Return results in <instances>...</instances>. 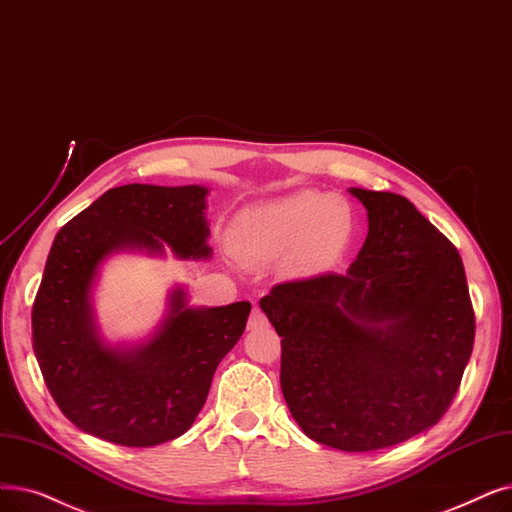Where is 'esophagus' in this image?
<instances>
[{"mask_svg":"<svg viewBox=\"0 0 512 512\" xmlns=\"http://www.w3.org/2000/svg\"><path fill=\"white\" fill-rule=\"evenodd\" d=\"M265 322H268V318L263 316V311H261L259 307H253L251 316H249V328H251V330L261 328V326H265Z\"/></svg>","mask_w":512,"mask_h":512,"instance_id":"esophagus-1","label":"esophagus"}]
</instances>
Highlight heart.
I'll list each match as a JSON object with an SVG mask.
<instances>
[{
	"label": "heart",
	"mask_w": 512,
	"mask_h": 512,
	"mask_svg": "<svg viewBox=\"0 0 512 512\" xmlns=\"http://www.w3.org/2000/svg\"><path fill=\"white\" fill-rule=\"evenodd\" d=\"M353 232L345 196L301 190L244 211L230 228L228 247L244 268L284 261L293 274H316L335 263Z\"/></svg>",
	"instance_id": "heart-1"
}]
</instances>
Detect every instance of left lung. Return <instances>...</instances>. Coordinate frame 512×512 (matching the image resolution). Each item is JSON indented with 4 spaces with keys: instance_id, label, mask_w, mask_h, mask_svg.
Returning <instances> with one entry per match:
<instances>
[{
    "instance_id": "left-lung-1",
    "label": "left lung",
    "mask_w": 512,
    "mask_h": 512,
    "mask_svg": "<svg viewBox=\"0 0 512 512\" xmlns=\"http://www.w3.org/2000/svg\"><path fill=\"white\" fill-rule=\"evenodd\" d=\"M368 236L345 274L276 284L280 385L303 433L343 452L402 443L446 414L475 341L454 244L393 192L349 188Z\"/></svg>"
}]
</instances>
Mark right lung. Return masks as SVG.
<instances>
[{"label": "right lung", "instance_id": "add662e5", "mask_svg": "<svg viewBox=\"0 0 512 512\" xmlns=\"http://www.w3.org/2000/svg\"><path fill=\"white\" fill-rule=\"evenodd\" d=\"M205 186L110 188L56 234L33 303V351L54 402L75 427L127 448L184 435L205 406L213 374L242 337L249 301L190 307L182 286L142 345L102 339L92 291L119 251L209 259Z\"/></svg>", "mask_w": 512, "mask_h": 512}]
</instances>
